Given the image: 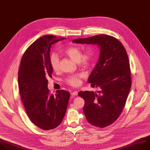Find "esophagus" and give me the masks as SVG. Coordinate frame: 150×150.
<instances>
[{"label":"esophagus","instance_id":"obj_1","mask_svg":"<svg viewBox=\"0 0 150 150\" xmlns=\"http://www.w3.org/2000/svg\"><path fill=\"white\" fill-rule=\"evenodd\" d=\"M72 96H77L78 95V92L77 91H74L71 93Z\"/></svg>","mask_w":150,"mask_h":150}]
</instances>
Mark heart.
I'll list each match as a JSON object with an SVG mask.
<instances>
[{"label":"heart","instance_id":"b5f03b06","mask_svg":"<svg viewBox=\"0 0 150 150\" xmlns=\"http://www.w3.org/2000/svg\"><path fill=\"white\" fill-rule=\"evenodd\" d=\"M64 53L71 58L73 60L77 62L80 67L87 68L91 66L93 61L94 56L92 52L86 51L82 53L81 49L77 47H69L64 50ZM50 63L52 70L57 72L59 70V59L55 54H51L50 57ZM83 74H77L68 76L65 81L67 84L73 87H78L80 85L81 79L83 78Z\"/></svg>","mask_w":150,"mask_h":150}]
</instances>
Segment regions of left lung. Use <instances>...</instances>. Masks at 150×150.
<instances>
[{
	"mask_svg": "<svg viewBox=\"0 0 150 150\" xmlns=\"http://www.w3.org/2000/svg\"><path fill=\"white\" fill-rule=\"evenodd\" d=\"M79 44H97L100 49L98 62L88 81L100 91H80L83 112L91 125L103 128L112 124L122 112L131 87L128 57L122 44L108 35H98L73 40Z\"/></svg>",
	"mask_w": 150,
	"mask_h": 150,
	"instance_id": "8db88e82",
	"label": "left lung"
}]
</instances>
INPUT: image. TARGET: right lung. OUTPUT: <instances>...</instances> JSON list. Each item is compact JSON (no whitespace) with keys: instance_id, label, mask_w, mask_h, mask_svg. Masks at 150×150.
Returning <instances> with one entry per match:
<instances>
[{"instance_id":"add662e5","label":"right lung","mask_w":150,"mask_h":150,"mask_svg":"<svg viewBox=\"0 0 150 150\" xmlns=\"http://www.w3.org/2000/svg\"><path fill=\"white\" fill-rule=\"evenodd\" d=\"M64 39L51 35L38 38L26 49L20 63L18 86L22 102L30 120L43 130L55 128L62 123L70 96L64 90L52 95L47 88L52 73L50 48Z\"/></svg>"}]
</instances>
